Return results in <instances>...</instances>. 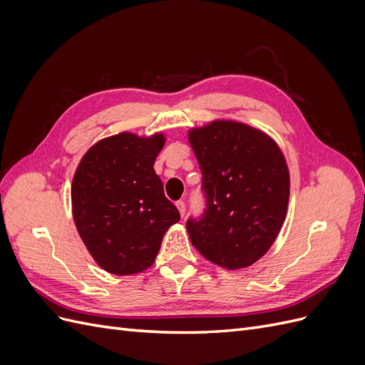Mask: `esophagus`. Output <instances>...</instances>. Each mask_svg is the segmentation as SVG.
<instances>
[{
	"label": "esophagus",
	"instance_id": "34e87169",
	"mask_svg": "<svg viewBox=\"0 0 365 365\" xmlns=\"http://www.w3.org/2000/svg\"><path fill=\"white\" fill-rule=\"evenodd\" d=\"M175 204H176V207H178V210H180V215L184 216L185 215V202L180 200V201H176Z\"/></svg>",
	"mask_w": 365,
	"mask_h": 365
}]
</instances>
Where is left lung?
I'll return each instance as SVG.
<instances>
[{"instance_id": "1", "label": "left lung", "mask_w": 365, "mask_h": 365, "mask_svg": "<svg viewBox=\"0 0 365 365\" xmlns=\"http://www.w3.org/2000/svg\"><path fill=\"white\" fill-rule=\"evenodd\" d=\"M202 173L204 213L187 219L192 244L227 269L247 268L277 237L289 200V172L279 146L236 121H213L189 135Z\"/></svg>"}]
</instances>
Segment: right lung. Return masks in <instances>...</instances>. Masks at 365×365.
Returning <instances> with one entry per match:
<instances>
[{
	"mask_svg": "<svg viewBox=\"0 0 365 365\" xmlns=\"http://www.w3.org/2000/svg\"><path fill=\"white\" fill-rule=\"evenodd\" d=\"M164 141L161 134L140 138L123 132L96 143L77 165L71 185L74 222L88 251L108 272L148 269L164 233L180 220L153 170Z\"/></svg>",
	"mask_w": 365,
	"mask_h": 365,
	"instance_id": "1",
	"label": "right lung"
}]
</instances>
